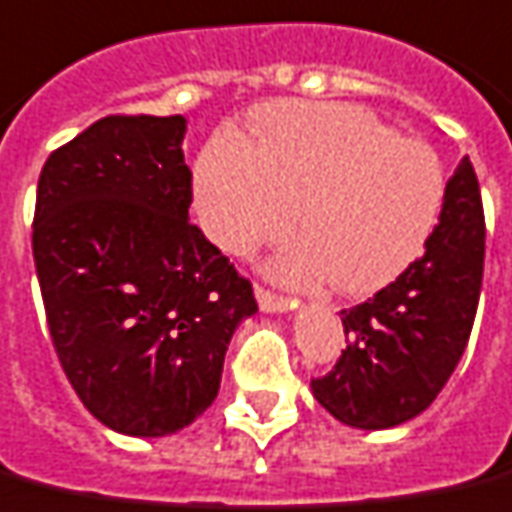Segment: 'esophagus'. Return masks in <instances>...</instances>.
Segmentation results:
<instances>
[{
	"instance_id": "1",
	"label": "esophagus",
	"mask_w": 512,
	"mask_h": 512,
	"mask_svg": "<svg viewBox=\"0 0 512 512\" xmlns=\"http://www.w3.org/2000/svg\"><path fill=\"white\" fill-rule=\"evenodd\" d=\"M255 298L263 312H290V309H295V304L290 301V298L271 293V290L263 285H255Z\"/></svg>"
}]
</instances>
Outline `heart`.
I'll return each mask as SVG.
<instances>
[{
    "mask_svg": "<svg viewBox=\"0 0 512 512\" xmlns=\"http://www.w3.org/2000/svg\"><path fill=\"white\" fill-rule=\"evenodd\" d=\"M255 143L208 140L195 165L200 227L249 255L295 225L304 238L274 263L287 282L331 276L339 293L380 290L426 249L445 208L439 154L344 102H274L252 119Z\"/></svg>",
    "mask_w": 512,
    "mask_h": 512,
    "instance_id": "obj_1",
    "label": "heart"
}]
</instances>
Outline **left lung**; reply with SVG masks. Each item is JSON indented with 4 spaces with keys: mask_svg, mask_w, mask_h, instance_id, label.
I'll return each mask as SVG.
<instances>
[{
    "mask_svg": "<svg viewBox=\"0 0 512 512\" xmlns=\"http://www.w3.org/2000/svg\"><path fill=\"white\" fill-rule=\"evenodd\" d=\"M486 257L478 176L464 157L426 252L374 298L342 309L347 347L314 399L355 429H391L437 399L467 350Z\"/></svg>",
    "mask_w": 512,
    "mask_h": 512,
    "instance_id": "8db88e82",
    "label": "left lung"
}]
</instances>
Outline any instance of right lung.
<instances>
[{
    "label": "right lung",
    "mask_w": 512,
    "mask_h": 512,
    "mask_svg": "<svg viewBox=\"0 0 512 512\" xmlns=\"http://www.w3.org/2000/svg\"><path fill=\"white\" fill-rule=\"evenodd\" d=\"M184 116H105L45 160L32 255L67 380L108 429L165 437L217 399L233 331L257 312L189 222Z\"/></svg>",
    "instance_id": "add662e5"
}]
</instances>
